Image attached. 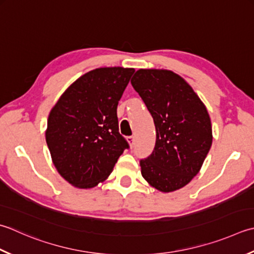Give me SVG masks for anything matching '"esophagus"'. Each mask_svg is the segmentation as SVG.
<instances>
[{
  "instance_id": "obj_1",
  "label": "esophagus",
  "mask_w": 254,
  "mask_h": 254,
  "mask_svg": "<svg viewBox=\"0 0 254 254\" xmlns=\"http://www.w3.org/2000/svg\"><path fill=\"white\" fill-rule=\"evenodd\" d=\"M127 142H128V144H130V147H133L134 141H135V138H134V136H127Z\"/></svg>"
}]
</instances>
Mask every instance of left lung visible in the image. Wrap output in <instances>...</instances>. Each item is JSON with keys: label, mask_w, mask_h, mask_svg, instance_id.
Here are the masks:
<instances>
[{"label": "left lung", "mask_w": 254, "mask_h": 254, "mask_svg": "<svg viewBox=\"0 0 254 254\" xmlns=\"http://www.w3.org/2000/svg\"><path fill=\"white\" fill-rule=\"evenodd\" d=\"M131 83L156 128L154 151L140 162L142 176L162 192L181 190L199 173L211 147L207 108L185 79L166 69H138Z\"/></svg>", "instance_id": "8db88e82"}]
</instances>
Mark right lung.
<instances>
[{"label":"right lung","mask_w":254,"mask_h":254,"mask_svg":"<svg viewBox=\"0 0 254 254\" xmlns=\"http://www.w3.org/2000/svg\"><path fill=\"white\" fill-rule=\"evenodd\" d=\"M133 68H97L79 77L49 112L46 143L57 172L81 190L112 173L127 142L119 133L118 103Z\"/></svg>","instance_id":"obj_1"}]
</instances>
